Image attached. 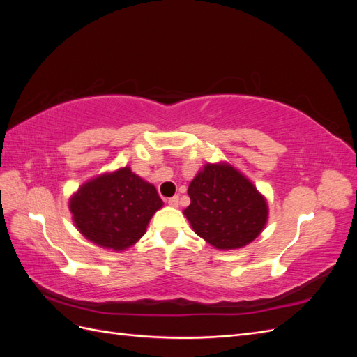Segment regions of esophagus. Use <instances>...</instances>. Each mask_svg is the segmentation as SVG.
I'll return each instance as SVG.
<instances>
[{
	"label": "esophagus",
	"mask_w": 357,
	"mask_h": 357,
	"mask_svg": "<svg viewBox=\"0 0 357 357\" xmlns=\"http://www.w3.org/2000/svg\"><path fill=\"white\" fill-rule=\"evenodd\" d=\"M168 204L171 205V207L177 208V207H178V197H172V198H169V199H168Z\"/></svg>",
	"instance_id": "34e87169"
}]
</instances>
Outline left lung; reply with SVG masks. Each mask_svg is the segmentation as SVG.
<instances>
[{
	"label": "left lung",
	"instance_id": "left-lung-1",
	"mask_svg": "<svg viewBox=\"0 0 357 357\" xmlns=\"http://www.w3.org/2000/svg\"><path fill=\"white\" fill-rule=\"evenodd\" d=\"M183 210L193 232L218 250L255 241L268 222V202L250 178L228 162L202 165L190 181Z\"/></svg>",
	"mask_w": 357,
	"mask_h": 357
}]
</instances>
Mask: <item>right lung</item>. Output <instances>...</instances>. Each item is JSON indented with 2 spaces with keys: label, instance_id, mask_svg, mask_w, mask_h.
<instances>
[{
  "label": "right lung",
  "instance_id": "obj_1",
  "mask_svg": "<svg viewBox=\"0 0 357 357\" xmlns=\"http://www.w3.org/2000/svg\"><path fill=\"white\" fill-rule=\"evenodd\" d=\"M162 205L156 188L129 167L89 178L68 201L77 231L113 252H123L139 241Z\"/></svg>",
  "mask_w": 357,
  "mask_h": 357
}]
</instances>
